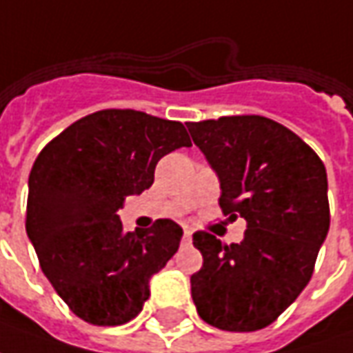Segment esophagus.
I'll return each instance as SVG.
<instances>
[{
	"label": "esophagus",
	"mask_w": 353,
	"mask_h": 353,
	"mask_svg": "<svg viewBox=\"0 0 353 353\" xmlns=\"http://www.w3.org/2000/svg\"><path fill=\"white\" fill-rule=\"evenodd\" d=\"M191 235H193V231H191V229H189V228H185L183 229V239H185V241H187V243L191 241Z\"/></svg>",
	"instance_id": "1"
}]
</instances>
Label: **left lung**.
<instances>
[{"label": "left lung", "mask_w": 353, "mask_h": 353, "mask_svg": "<svg viewBox=\"0 0 353 353\" xmlns=\"http://www.w3.org/2000/svg\"><path fill=\"white\" fill-rule=\"evenodd\" d=\"M216 170L223 216L246 219L245 239L225 245L196 231L202 268L191 294L202 321L252 332L275 321L314 275L331 210L317 152L279 122L258 114L187 124Z\"/></svg>", "instance_id": "left-lung-1"}]
</instances>
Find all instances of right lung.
Wrapping results in <instances>:
<instances>
[{
  "label": "right lung",
  "instance_id": "obj_1",
  "mask_svg": "<svg viewBox=\"0 0 353 353\" xmlns=\"http://www.w3.org/2000/svg\"><path fill=\"white\" fill-rule=\"evenodd\" d=\"M179 147H191L181 122L105 108L39 151L28 177L26 233L43 275L85 323L132 321L151 277L177 252L183 229L176 221L124 233L117 210L151 187L157 162Z\"/></svg>",
  "mask_w": 353,
  "mask_h": 353
}]
</instances>
